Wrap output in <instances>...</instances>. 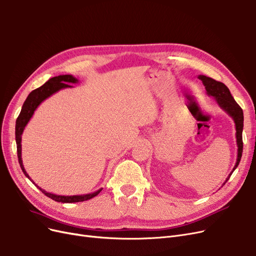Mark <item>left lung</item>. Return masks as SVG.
Returning <instances> with one entry per match:
<instances>
[{
  "instance_id": "8db88e82",
  "label": "left lung",
  "mask_w": 256,
  "mask_h": 256,
  "mask_svg": "<svg viewBox=\"0 0 256 256\" xmlns=\"http://www.w3.org/2000/svg\"><path fill=\"white\" fill-rule=\"evenodd\" d=\"M198 78L202 80V83L205 87L206 94H208L210 96H212L215 98V101L217 104L224 110L230 117H232L235 123V128H236V144H237V160L236 164L233 168V170L230 171L228 176L226 178V184L228 182V180L230 176H232V173L234 170L237 168L239 164V162H240L242 155V128H244V112L240 108L236 101L234 100V98L230 94L228 88L221 82H217L212 78L205 76H198Z\"/></svg>"
}]
</instances>
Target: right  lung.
Segmentation results:
<instances>
[{
    "label": "right lung",
    "instance_id": "add662e5",
    "mask_svg": "<svg viewBox=\"0 0 256 256\" xmlns=\"http://www.w3.org/2000/svg\"><path fill=\"white\" fill-rule=\"evenodd\" d=\"M78 83V80L76 78H74L71 74H64V76H54L52 78L48 80L46 83L35 89L28 94V96L26 98V102L23 103L21 112L19 114V117L17 118V121H16V142H17V152H18V158H19V164L20 167L23 171L26 176L30 180L32 184L34 180H32L30 176L28 174V172L24 169L23 166V162H22V148H21V142H22V133L24 128H26V124L28 123V121L30 120V118L34 114L35 110H37V107L42 103L46 98H48V96H51L52 94H56L57 92H60V89H64V88H71L73 86L69 85V84H76ZM35 186H37L35 184ZM41 192H42L46 196L51 198L52 200L56 201V202H62V203H76V202H83V201H87L90 200L92 198L98 196V194L101 192V190L103 188L98 189L96 192H90V194H76V196H60V194H55L52 192H46L44 189L40 188L39 186H37Z\"/></svg>",
    "mask_w": 256,
    "mask_h": 256
}]
</instances>
